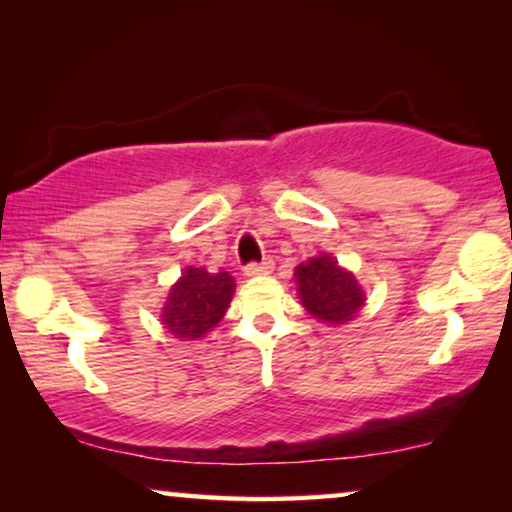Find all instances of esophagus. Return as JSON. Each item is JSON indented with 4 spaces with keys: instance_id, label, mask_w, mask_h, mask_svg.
Instances as JSON below:
<instances>
[{
    "instance_id": "1",
    "label": "esophagus",
    "mask_w": 512,
    "mask_h": 512,
    "mask_svg": "<svg viewBox=\"0 0 512 512\" xmlns=\"http://www.w3.org/2000/svg\"><path fill=\"white\" fill-rule=\"evenodd\" d=\"M272 263L270 258H265L263 263H249L247 268H244V275L247 277H258V275H268V272H272Z\"/></svg>"
}]
</instances>
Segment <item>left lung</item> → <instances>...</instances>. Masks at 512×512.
Instances as JSON below:
<instances>
[{"label":"left lung","instance_id":"obj_1","mask_svg":"<svg viewBox=\"0 0 512 512\" xmlns=\"http://www.w3.org/2000/svg\"><path fill=\"white\" fill-rule=\"evenodd\" d=\"M300 303L314 319L340 326L352 321L366 305V293L352 272L340 268L331 254H321L296 268Z\"/></svg>","mask_w":512,"mask_h":512}]
</instances>
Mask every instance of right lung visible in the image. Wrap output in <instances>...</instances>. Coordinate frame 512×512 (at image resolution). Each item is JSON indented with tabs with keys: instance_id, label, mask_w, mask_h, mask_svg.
I'll list each match as a JSON object with an SVG mask.
<instances>
[{
	"instance_id": "1",
	"label": "right lung",
	"mask_w": 512,
	"mask_h": 512,
	"mask_svg": "<svg viewBox=\"0 0 512 512\" xmlns=\"http://www.w3.org/2000/svg\"><path fill=\"white\" fill-rule=\"evenodd\" d=\"M235 293V279L228 272L186 268L167 293L160 321L181 340H198L212 331L226 314Z\"/></svg>"
}]
</instances>
